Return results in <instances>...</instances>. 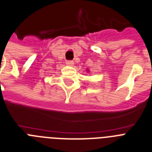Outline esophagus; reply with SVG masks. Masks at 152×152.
I'll list each match as a JSON object with an SVG mask.
<instances>
[{
	"label": "esophagus",
	"mask_w": 152,
	"mask_h": 152,
	"mask_svg": "<svg viewBox=\"0 0 152 152\" xmlns=\"http://www.w3.org/2000/svg\"><path fill=\"white\" fill-rule=\"evenodd\" d=\"M74 64L75 63H74L73 61H66V64L68 66H73Z\"/></svg>",
	"instance_id": "34e87169"
}]
</instances>
